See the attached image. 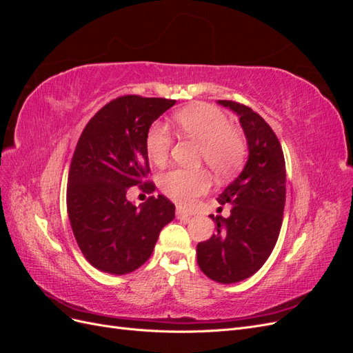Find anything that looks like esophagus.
Masks as SVG:
<instances>
[{"label":"esophagus","instance_id":"esophagus-1","mask_svg":"<svg viewBox=\"0 0 353 353\" xmlns=\"http://www.w3.org/2000/svg\"><path fill=\"white\" fill-rule=\"evenodd\" d=\"M176 216L181 218V219H188V218L191 216V213H190L188 210L183 209L181 206H178V208H176Z\"/></svg>","mask_w":353,"mask_h":353}]
</instances>
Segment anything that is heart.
I'll return each mask as SVG.
<instances>
[{
    "instance_id": "heart-1",
    "label": "heart",
    "mask_w": 353,
    "mask_h": 353,
    "mask_svg": "<svg viewBox=\"0 0 353 353\" xmlns=\"http://www.w3.org/2000/svg\"><path fill=\"white\" fill-rule=\"evenodd\" d=\"M176 131L200 143V160L218 176H228L241 166L245 156L243 135L234 130L228 116L215 105L194 104L175 113ZM172 138L168 128L154 123L145 137V150L154 165H163L169 157ZM163 193L179 205H193L210 187V178L205 170L170 169L159 178Z\"/></svg>"
}]
</instances>
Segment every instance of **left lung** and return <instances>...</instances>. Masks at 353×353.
<instances>
[{
  "mask_svg": "<svg viewBox=\"0 0 353 353\" xmlns=\"http://www.w3.org/2000/svg\"><path fill=\"white\" fill-rule=\"evenodd\" d=\"M240 117L249 145L243 172L222 191L228 218L213 216L216 232L197 244V263L210 280L231 284L249 279L270 258L279 240L285 205V162L281 144L263 117L237 101L219 100Z\"/></svg>",
  "mask_w": 353,
  "mask_h": 353,
  "instance_id": "left-lung-1",
  "label": "left lung"
}]
</instances>
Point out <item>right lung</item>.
Here are the masks:
<instances>
[{
  "label": "right lung",
  "instance_id": "1",
  "mask_svg": "<svg viewBox=\"0 0 353 353\" xmlns=\"http://www.w3.org/2000/svg\"><path fill=\"white\" fill-rule=\"evenodd\" d=\"M175 100L123 95L95 113L74 148L68 179V213L82 254L94 268L122 275L150 258L175 205L152 196L141 206L126 200L130 187L153 193L145 137Z\"/></svg>",
  "mask_w": 353,
  "mask_h": 353
}]
</instances>
